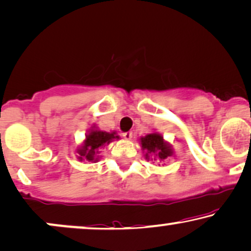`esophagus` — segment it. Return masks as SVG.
Segmentation results:
<instances>
[{
    "mask_svg": "<svg viewBox=\"0 0 251 251\" xmlns=\"http://www.w3.org/2000/svg\"><path fill=\"white\" fill-rule=\"evenodd\" d=\"M123 137L126 138V140H131V137H132V132L131 131H126V132H125V134H123Z\"/></svg>",
    "mask_w": 251,
    "mask_h": 251,
    "instance_id": "34e87169",
    "label": "esophagus"
}]
</instances>
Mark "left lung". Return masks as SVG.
<instances>
[{"label":"left lung","instance_id":"left-lung-1","mask_svg":"<svg viewBox=\"0 0 251 251\" xmlns=\"http://www.w3.org/2000/svg\"><path fill=\"white\" fill-rule=\"evenodd\" d=\"M140 143L143 151H146L144 157L148 161H164L174 155L172 146L158 132H151L141 137Z\"/></svg>","mask_w":251,"mask_h":251}]
</instances>
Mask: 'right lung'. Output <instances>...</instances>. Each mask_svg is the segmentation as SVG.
I'll return each mask as SVG.
<instances>
[{
    "mask_svg": "<svg viewBox=\"0 0 251 251\" xmlns=\"http://www.w3.org/2000/svg\"><path fill=\"white\" fill-rule=\"evenodd\" d=\"M114 140H120V136L116 134V131L107 132L100 130L96 126H93L89 132L85 135V140L82 146L76 150L78 161L95 163L100 160V152H101L100 149L108 146Z\"/></svg>",
    "mask_w": 251,
    "mask_h": 251,
    "instance_id": "add662e5",
    "label": "right lung"
}]
</instances>
